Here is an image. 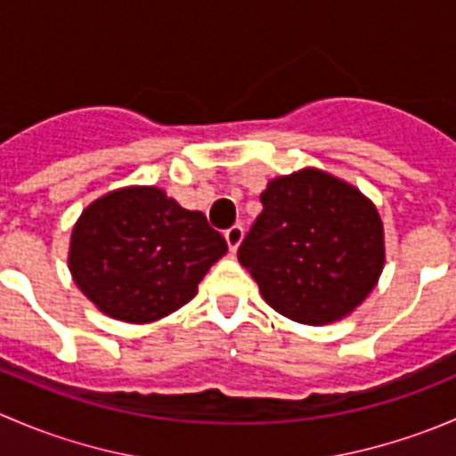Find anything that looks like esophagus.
<instances>
[{
	"mask_svg": "<svg viewBox=\"0 0 456 456\" xmlns=\"http://www.w3.org/2000/svg\"><path fill=\"white\" fill-rule=\"evenodd\" d=\"M242 236H245V229H242V224H233V227H229L227 232H224V240H227L229 251L238 249V245L242 242Z\"/></svg>",
	"mask_w": 456,
	"mask_h": 456,
	"instance_id": "obj_1",
	"label": "esophagus"
}]
</instances>
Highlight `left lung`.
Returning a JSON list of instances; mask_svg holds the SVG:
<instances>
[{
  "instance_id": "obj_1",
  "label": "left lung",
  "mask_w": 456,
  "mask_h": 456,
  "mask_svg": "<svg viewBox=\"0 0 456 456\" xmlns=\"http://www.w3.org/2000/svg\"><path fill=\"white\" fill-rule=\"evenodd\" d=\"M238 260L271 309L322 326L355 311L384 269V224L348 183L306 167L273 178Z\"/></svg>"
}]
</instances>
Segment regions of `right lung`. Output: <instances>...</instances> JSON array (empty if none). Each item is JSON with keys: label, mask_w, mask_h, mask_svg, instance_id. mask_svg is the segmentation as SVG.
<instances>
[{"label": "right lung", "mask_w": 456, "mask_h": 456, "mask_svg": "<svg viewBox=\"0 0 456 456\" xmlns=\"http://www.w3.org/2000/svg\"><path fill=\"white\" fill-rule=\"evenodd\" d=\"M224 254L227 242L202 211L183 209L159 187H123L79 216L68 266L96 309L147 324L187 305Z\"/></svg>", "instance_id": "right-lung-1"}]
</instances>
